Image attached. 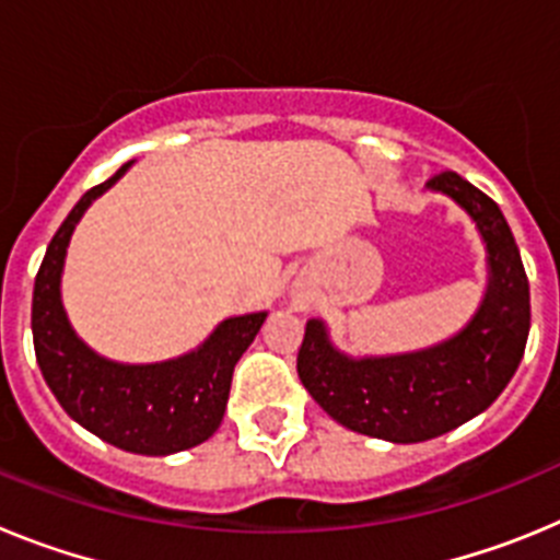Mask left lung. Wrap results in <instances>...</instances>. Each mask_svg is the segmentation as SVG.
I'll return each mask as SVG.
<instances>
[{
	"label": "left lung",
	"instance_id": "1",
	"mask_svg": "<svg viewBox=\"0 0 560 560\" xmlns=\"http://www.w3.org/2000/svg\"><path fill=\"white\" fill-rule=\"evenodd\" d=\"M463 207L488 246V294L468 328L438 348L387 359H348L311 319L296 373L311 398L341 427L389 443H420L457 429L499 398L530 334V283L502 210L491 196L443 171L429 179Z\"/></svg>",
	"mask_w": 560,
	"mask_h": 560
}]
</instances>
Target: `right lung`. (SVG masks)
I'll return each instance as SVG.
<instances>
[{"mask_svg": "<svg viewBox=\"0 0 560 560\" xmlns=\"http://www.w3.org/2000/svg\"><path fill=\"white\" fill-rule=\"evenodd\" d=\"M83 192L47 246L33 289V345L47 387L83 429L122 452L165 457L199 446L221 427L232 370L264 325L266 314L232 316L192 353L162 364H117L83 345L61 305V269L72 230L86 207L120 179Z\"/></svg>", "mask_w": 560, "mask_h": 560, "instance_id": "right-lung-1", "label": "right lung"}]
</instances>
